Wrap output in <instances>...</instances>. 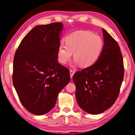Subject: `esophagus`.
I'll use <instances>...</instances> for the list:
<instances>
[{"instance_id": "34e87169", "label": "esophagus", "mask_w": 135, "mask_h": 135, "mask_svg": "<svg viewBox=\"0 0 135 135\" xmlns=\"http://www.w3.org/2000/svg\"><path fill=\"white\" fill-rule=\"evenodd\" d=\"M74 70H70V77L71 78H73V75H74Z\"/></svg>"}]
</instances>
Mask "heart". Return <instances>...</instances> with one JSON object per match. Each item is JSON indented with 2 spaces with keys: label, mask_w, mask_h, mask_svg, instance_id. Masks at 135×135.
Here are the masks:
<instances>
[{
  "label": "heart",
  "mask_w": 135,
  "mask_h": 135,
  "mask_svg": "<svg viewBox=\"0 0 135 135\" xmlns=\"http://www.w3.org/2000/svg\"><path fill=\"white\" fill-rule=\"evenodd\" d=\"M65 45H61L57 50L59 62L65 64L74 53L76 64L89 67L97 62L103 52L104 40L99 35L89 31L73 32L66 37Z\"/></svg>",
  "instance_id": "b5f03b06"
}]
</instances>
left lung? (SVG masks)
Instances as JSON below:
<instances>
[{
  "instance_id": "1",
  "label": "left lung",
  "mask_w": 135,
  "mask_h": 135,
  "mask_svg": "<svg viewBox=\"0 0 135 135\" xmlns=\"http://www.w3.org/2000/svg\"><path fill=\"white\" fill-rule=\"evenodd\" d=\"M102 29L104 47L94 64L77 71L73 77L76 98L80 107L90 114H98L115 102L124 78L122 54L117 42Z\"/></svg>"
}]
</instances>
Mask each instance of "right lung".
Here are the masks:
<instances>
[{
	"label": "right lung",
	"mask_w": 135,
	"mask_h": 135,
	"mask_svg": "<svg viewBox=\"0 0 135 135\" xmlns=\"http://www.w3.org/2000/svg\"><path fill=\"white\" fill-rule=\"evenodd\" d=\"M61 22L34 27L15 52L12 81L22 105L35 115L54 108L58 93L69 83L70 72L57 61Z\"/></svg>",
	"instance_id": "1"
}]
</instances>
